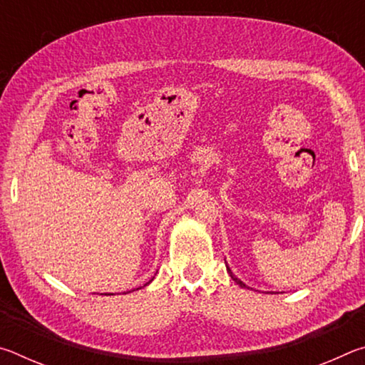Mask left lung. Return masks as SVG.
<instances>
[{
  "instance_id": "1",
  "label": "left lung",
  "mask_w": 365,
  "mask_h": 365,
  "mask_svg": "<svg viewBox=\"0 0 365 365\" xmlns=\"http://www.w3.org/2000/svg\"><path fill=\"white\" fill-rule=\"evenodd\" d=\"M227 270H228V274H230V277H232V279H233L235 282H237L240 287H243V288H250V287H246V285H245V283H243L242 280H240V279H237V277H235V275L232 274V270H230V269H228V265H227Z\"/></svg>"
}]
</instances>
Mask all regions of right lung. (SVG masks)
Wrapping results in <instances>:
<instances>
[{
	"mask_svg": "<svg viewBox=\"0 0 365 365\" xmlns=\"http://www.w3.org/2000/svg\"><path fill=\"white\" fill-rule=\"evenodd\" d=\"M150 282H151V280H150ZM150 282H148V283H150ZM148 283H146V285H148Z\"/></svg>",
	"mask_w": 365,
	"mask_h": 365,
	"instance_id": "right-lung-1",
	"label": "right lung"
}]
</instances>
